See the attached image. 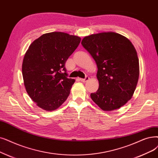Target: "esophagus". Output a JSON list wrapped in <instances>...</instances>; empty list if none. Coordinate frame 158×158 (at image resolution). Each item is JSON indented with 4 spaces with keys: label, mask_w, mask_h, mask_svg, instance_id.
Segmentation results:
<instances>
[{
    "label": "esophagus",
    "mask_w": 158,
    "mask_h": 158,
    "mask_svg": "<svg viewBox=\"0 0 158 158\" xmlns=\"http://www.w3.org/2000/svg\"><path fill=\"white\" fill-rule=\"evenodd\" d=\"M89 77L88 76H86V77L85 78V79H80V81H81L82 82H83V83H85V82H86V81H88V80H89Z\"/></svg>",
    "instance_id": "34e87169"
}]
</instances>
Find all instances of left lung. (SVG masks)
I'll return each instance as SVG.
<instances>
[{
  "label": "left lung",
  "instance_id": "left-lung-1",
  "mask_svg": "<svg viewBox=\"0 0 158 158\" xmlns=\"http://www.w3.org/2000/svg\"><path fill=\"white\" fill-rule=\"evenodd\" d=\"M82 45L98 66L99 88L90 97L104 111H112L132 98L139 75V59L132 43L114 32L84 37Z\"/></svg>",
  "mask_w": 158,
  "mask_h": 158
}]
</instances>
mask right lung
Masks as SVG:
<instances>
[{"label": "right lung", "instance_id": "add662e5", "mask_svg": "<svg viewBox=\"0 0 158 158\" xmlns=\"http://www.w3.org/2000/svg\"><path fill=\"white\" fill-rule=\"evenodd\" d=\"M81 38L63 32L43 34L26 52L22 66L27 93L46 111L57 109L66 100L75 79L68 78L65 63Z\"/></svg>", "mask_w": 158, "mask_h": 158}]
</instances>
